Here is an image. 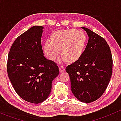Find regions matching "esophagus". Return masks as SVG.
Here are the masks:
<instances>
[{"label": "esophagus", "instance_id": "1", "mask_svg": "<svg viewBox=\"0 0 121 121\" xmlns=\"http://www.w3.org/2000/svg\"><path fill=\"white\" fill-rule=\"evenodd\" d=\"M59 70L60 73H62V72L64 71V70H65V68H64L63 66H62V65H60V66H59Z\"/></svg>", "mask_w": 121, "mask_h": 121}]
</instances>
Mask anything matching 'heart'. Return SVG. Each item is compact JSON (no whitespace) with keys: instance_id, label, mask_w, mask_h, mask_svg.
I'll return each mask as SVG.
<instances>
[{"instance_id":"heart-1","label":"heart","mask_w":121,"mask_h":121,"mask_svg":"<svg viewBox=\"0 0 121 121\" xmlns=\"http://www.w3.org/2000/svg\"><path fill=\"white\" fill-rule=\"evenodd\" d=\"M86 41V36L81 30H58L52 34L51 40L45 41L44 51L46 57L54 61L58 57L61 49L63 60L75 61L83 53Z\"/></svg>"}]
</instances>
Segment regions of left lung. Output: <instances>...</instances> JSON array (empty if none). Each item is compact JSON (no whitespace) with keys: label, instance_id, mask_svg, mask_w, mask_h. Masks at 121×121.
Masks as SVG:
<instances>
[{"label":"left lung","instance_id":"obj_1","mask_svg":"<svg viewBox=\"0 0 121 121\" xmlns=\"http://www.w3.org/2000/svg\"><path fill=\"white\" fill-rule=\"evenodd\" d=\"M88 42L81 57L68 65L71 89L79 101L90 103L101 97L112 75V57L105 39L87 28Z\"/></svg>","mask_w":121,"mask_h":121}]
</instances>
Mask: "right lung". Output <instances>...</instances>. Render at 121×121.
Masks as SVG:
<instances>
[{"instance_id": "obj_1", "label": "right lung", "mask_w": 121, "mask_h": 121, "mask_svg": "<svg viewBox=\"0 0 121 121\" xmlns=\"http://www.w3.org/2000/svg\"><path fill=\"white\" fill-rule=\"evenodd\" d=\"M43 27L35 26L19 36L9 53L7 70L16 93L34 104L43 102L59 74L56 63L44 56L41 39Z\"/></svg>"}]
</instances>
